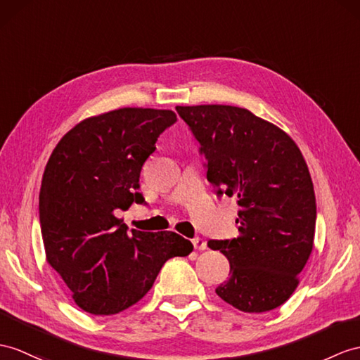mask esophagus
<instances>
[{"instance_id": "obj_1", "label": "esophagus", "mask_w": 360, "mask_h": 360, "mask_svg": "<svg viewBox=\"0 0 360 360\" xmlns=\"http://www.w3.org/2000/svg\"><path fill=\"white\" fill-rule=\"evenodd\" d=\"M192 244H194V248L197 250H205L207 246H206V241L203 238H200V236H195L194 240H192Z\"/></svg>"}]
</instances>
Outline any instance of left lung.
Wrapping results in <instances>:
<instances>
[{"instance_id":"8db88e82","label":"left lung","mask_w":360,"mask_h":360,"mask_svg":"<svg viewBox=\"0 0 360 360\" xmlns=\"http://www.w3.org/2000/svg\"><path fill=\"white\" fill-rule=\"evenodd\" d=\"M175 110L200 143L217 195L238 197V238L207 243L231 264L229 279L215 292L241 311L274 310L295 292L313 249L316 198L300 148L246 108Z\"/></svg>"}]
</instances>
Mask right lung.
<instances>
[{
  "label": "right lung",
  "mask_w": 360,
  "mask_h": 360,
  "mask_svg": "<svg viewBox=\"0 0 360 360\" xmlns=\"http://www.w3.org/2000/svg\"><path fill=\"white\" fill-rule=\"evenodd\" d=\"M175 122L171 110L119 108L82 120L50 155L39 191L44 249L86 313L108 316L134 305L166 261L194 249L175 232L128 233L117 218L145 203L140 171Z\"/></svg>",
  "instance_id": "obj_1"
}]
</instances>
